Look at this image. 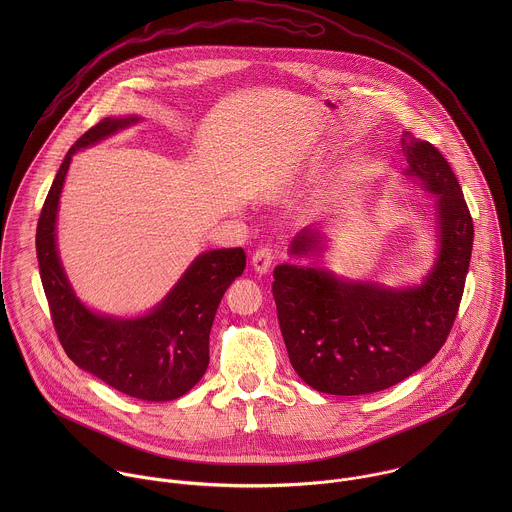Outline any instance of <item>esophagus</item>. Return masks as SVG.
<instances>
[{"label": "esophagus", "mask_w": 512, "mask_h": 512, "mask_svg": "<svg viewBox=\"0 0 512 512\" xmlns=\"http://www.w3.org/2000/svg\"><path fill=\"white\" fill-rule=\"evenodd\" d=\"M274 262V252L270 248H258L252 256V266L258 274H266Z\"/></svg>", "instance_id": "obj_1"}]
</instances>
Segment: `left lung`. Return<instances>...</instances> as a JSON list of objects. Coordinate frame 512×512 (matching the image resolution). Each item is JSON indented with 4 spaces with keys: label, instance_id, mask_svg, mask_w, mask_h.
Wrapping results in <instances>:
<instances>
[{
    "label": "left lung",
    "instance_id": "1",
    "mask_svg": "<svg viewBox=\"0 0 512 512\" xmlns=\"http://www.w3.org/2000/svg\"><path fill=\"white\" fill-rule=\"evenodd\" d=\"M402 151L404 175L436 195L438 260L420 286L390 290L292 264L274 270L290 363L325 394L361 396L402 382L438 355L459 311L473 248L471 213L438 147L406 132ZM321 246V232L305 228L290 252L317 254Z\"/></svg>",
    "mask_w": 512,
    "mask_h": 512
}]
</instances>
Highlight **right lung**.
I'll return each instance as SVG.
<instances>
[{"label":"right lung","instance_id":"obj_1","mask_svg":"<svg viewBox=\"0 0 512 512\" xmlns=\"http://www.w3.org/2000/svg\"><path fill=\"white\" fill-rule=\"evenodd\" d=\"M138 116L104 118L65 155L37 222V258L59 341L74 365L108 386L147 402L187 394L207 372L209 335L226 288L244 272L242 248L197 256L167 297L144 317L118 319L90 311L74 295L59 260L55 228L74 153L136 124Z\"/></svg>","mask_w":512,"mask_h":512}]
</instances>
